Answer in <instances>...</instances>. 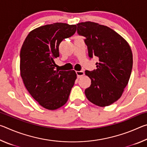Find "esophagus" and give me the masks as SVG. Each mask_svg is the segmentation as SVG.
Returning a JSON list of instances; mask_svg holds the SVG:
<instances>
[{
  "label": "esophagus",
  "instance_id": "34e87169",
  "mask_svg": "<svg viewBox=\"0 0 147 147\" xmlns=\"http://www.w3.org/2000/svg\"><path fill=\"white\" fill-rule=\"evenodd\" d=\"M76 74H77V77H78V78H81L82 76L84 75V72L82 71H76Z\"/></svg>",
  "mask_w": 147,
  "mask_h": 147
}]
</instances>
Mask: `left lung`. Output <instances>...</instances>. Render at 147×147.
Listing matches in <instances>:
<instances>
[{"instance_id": "obj_1", "label": "left lung", "mask_w": 147, "mask_h": 147, "mask_svg": "<svg viewBox=\"0 0 147 147\" xmlns=\"http://www.w3.org/2000/svg\"><path fill=\"white\" fill-rule=\"evenodd\" d=\"M79 35L86 37L89 58L96 56V69L86 71L91 80L86 89L87 98L105 107L119 100L128 83L133 65L132 52L128 42L109 27L93 22L76 24Z\"/></svg>"}]
</instances>
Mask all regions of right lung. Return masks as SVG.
<instances>
[{
    "label": "right lung",
    "mask_w": 147,
    "mask_h": 147,
    "mask_svg": "<svg viewBox=\"0 0 147 147\" xmlns=\"http://www.w3.org/2000/svg\"><path fill=\"white\" fill-rule=\"evenodd\" d=\"M76 30L74 24H47L32 30L22 45L20 72L24 86L39 104L49 110L58 109L67 102L77 78L74 70L54 67L59 44Z\"/></svg>",
    "instance_id": "right-lung-1"
}]
</instances>
